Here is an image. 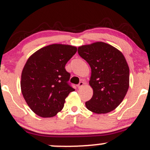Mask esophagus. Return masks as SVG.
Here are the masks:
<instances>
[{
  "label": "esophagus",
  "instance_id": "obj_1",
  "mask_svg": "<svg viewBox=\"0 0 150 150\" xmlns=\"http://www.w3.org/2000/svg\"><path fill=\"white\" fill-rule=\"evenodd\" d=\"M84 84H85V83H84V82H83V81L80 82L79 84L78 85V88H80L81 87H83V85H84Z\"/></svg>",
  "mask_w": 150,
  "mask_h": 150
}]
</instances>
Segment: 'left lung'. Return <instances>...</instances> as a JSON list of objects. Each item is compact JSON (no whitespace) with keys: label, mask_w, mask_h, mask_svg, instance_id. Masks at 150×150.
<instances>
[{"label":"left lung","mask_w":150,"mask_h":150,"mask_svg":"<svg viewBox=\"0 0 150 150\" xmlns=\"http://www.w3.org/2000/svg\"><path fill=\"white\" fill-rule=\"evenodd\" d=\"M78 54L91 68L90 86L93 90L86 108L96 113L112 111L122 102L129 86V68L119 50L104 42L78 47Z\"/></svg>","instance_id":"left-lung-1"}]
</instances>
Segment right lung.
I'll list each match as a JSON object with an SVG mask.
<instances>
[{"mask_svg": "<svg viewBox=\"0 0 150 150\" xmlns=\"http://www.w3.org/2000/svg\"><path fill=\"white\" fill-rule=\"evenodd\" d=\"M76 52L75 47L54 44L40 49L28 59L21 73V92L38 116H54L63 108L69 93L75 91L64 67Z\"/></svg>", "mask_w": 150, "mask_h": 150, "instance_id": "add662e5", "label": "right lung"}]
</instances>
